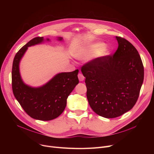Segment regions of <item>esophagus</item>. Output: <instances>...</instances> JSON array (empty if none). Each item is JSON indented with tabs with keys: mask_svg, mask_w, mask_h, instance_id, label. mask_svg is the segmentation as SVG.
Here are the masks:
<instances>
[{
	"mask_svg": "<svg viewBox=\"0 0 154 154\" xmlns=\"http://www.w3.org/2000/svg\"><path fill=\"white\" fill-rule=\"evenodd\" d=\"M78 78H79V80H80V81H83L85 77H84L82 74H81V73H79V74H78Z\"/></svg>",
	"mask_w": 154,
	"mask_h": 154,
	"instance_id": "esophagus-1",
	"label": "esophagus"
}]
</instances>
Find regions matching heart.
<instances>
[{
	"label": "heart",
	"mask_w": 154,
	"mask_h": 154,
	"mask_svg": "<svg viewBox=\"0 0 154 154\" xmlns=\"http://www.w3.org/2000/svg\"><path fill=\"white\" fill-rule=\"evenodd\" d=\"M104 45L102 43L89 44L84 46L80 48L77 54V57L81 60H86L100 52V55H106L107 54L106 51H102Z\"/></svg>",
	"instance_id": "heart-1"
}]
</instances>
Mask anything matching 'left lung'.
I'll return each instance as SVG.
<instances>
[{
    "label": "left lung",
    "mask_w": 154,
    "mask_h": 154,
    "mask_svg": "<svg viewBox=\"0 0 154 154\" xmlns=\"http://www.w3.org/2000/svg\"><path fill=\"white\" fill-rule=\"evenodd\" d=\"M116 38L119 46L114 54L95 58L81 67L88 103L97 114L107 119L119 117L133 108L144 77L135 47L123 37Z\"/></svg>",
    "instance_id": "obj_1"
}]
</instances>
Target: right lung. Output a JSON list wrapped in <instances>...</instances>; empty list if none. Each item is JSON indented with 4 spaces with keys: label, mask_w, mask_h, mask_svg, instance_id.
<instances>
[{
    "label": "right lung",
    "mask_w": 154,
    "mask_h": 154,
    "mask_svg": "<svg viewBox=\"0 0 154 154\" xmlns=\"http://www.w3.org/2000/svg\"><path fill=\"white\" fill-rule=\"evenodd\" d=\"M59 39L62 40V38ZM43 40V37L32 38L15 54L12 64V86L15 99L30 117L47 121L58 117L66 108L68 96L79 84V70L57 74L40 87L33 88L24 84L19 72L20 60L28 47Z\"/></svg>",
    "instance_id": "obj_1"
}]
</instances>
